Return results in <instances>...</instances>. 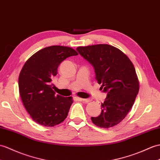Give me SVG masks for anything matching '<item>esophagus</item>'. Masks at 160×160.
Segmentation results:
<instances>
[{
    "mask_svg": "<svg viewBox=\"0 0 160 160\" xmlns=\"http://www.w3.org/2000/svg\"><path fill=\"white\" fill-rule=\"evenodd\" d=\"M79 100L81 102H84V103H88V102H90L91 101V99H82V98H79Z\"/></svg>",
    "mask_w": 160,
    "mask_h": 160,
    "instance_id": "esophagus-1",
    "label": "esophagus"
}]
</instances>
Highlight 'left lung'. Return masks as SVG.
<instances>
[{"label":"left lung","mask_w":160,"mask_h":160,"mask_svg":"<svg viewBox=\"0 0 160 160\" xmlns=\"http://www.w3.org/2000/svg\"><path fill=\"white\" fill-rule=\"evenodd\" d=\"M76 50L93 67L100 88L107 92L101 114L91 117V121L102 128L114 127L127 116L138 93L134 66L122 51L108 44L80 46Z\"/></svg>","instance_id":"left-lung-1"}]
</instances>
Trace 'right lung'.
I'll use <instances>...</instances> for the list:
<instances>
[{"instance_id":"obj_1","label":"right lung","mask_w":160,"mask_h":160,"mask_svg":"<svg viewBox=\"0 0 160 160\" xmlns=\"http://www.w3.org/2000/svg\"><path fill=\"white\" fill-rule=\"evenodd\" d=\"M78 54L72 48L52 46L37 52L25 62L18 79L19 92L26 110L37 123L54 127L68 117L73 100L56 95L52 81L60 63Z\"/></svg>"}]
</instances>
